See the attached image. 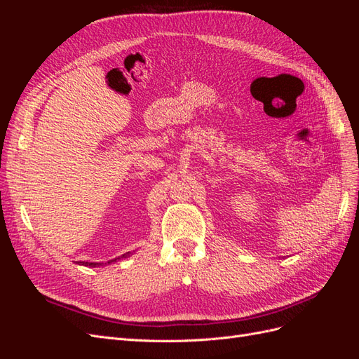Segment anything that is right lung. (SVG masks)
<instances>
[{"mask_svg": "<svg viewBox=\"0 0 359 359\" xmlns=\"http://www.w3.org/2000/svg\"><path fill=\"white\" fill-rule=\"evenodd\" d=\"M132 255V252H127V253H124L123 256H118V257H115V259H112V260H109V262L107 264H112V262H116V260H119V259H123V257H127V256H130ZM79 265H83V266H90V268H95V266H99V265H102V264H97V262H78Z\"/></svg>", "mask_w": 359, "mask_h": 359, "instance_id": "add662e5", "label": "right lung"}]
</instances>
